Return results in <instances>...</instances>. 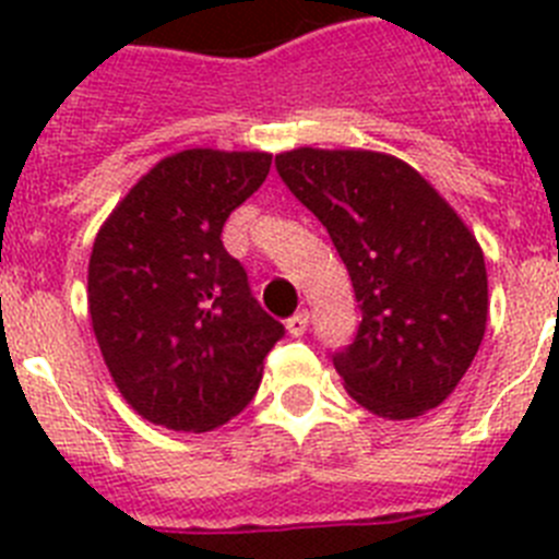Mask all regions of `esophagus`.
Listing matches in <instances>:
<instances>
[{
	"instance_id": "esophagus-1",
	"label": "esophagus",
	"mask_w": 559,
	"mask_h": 559,
	"mask_svg": "<svg viewBox=\"0 0 559 559\" xmlns=\"http://www.w3.org/2000/svg\"><path fill=\"white\" fill-rule=\"evenodd\" d=\"M308 324H310V313L308 310H299V313H294L288 319V333L294 335V338H299V335H305Z\"/></svg>"
}]
</instances>
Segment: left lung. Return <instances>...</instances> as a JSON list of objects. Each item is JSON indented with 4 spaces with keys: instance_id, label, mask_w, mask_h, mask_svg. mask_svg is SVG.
Returning a JSON list of instances; mask_svg holds the SVG:
<instances>
[{
    "instance_id": "1",
    "label": "left lung",
    "mask_w": 559,
    "mask_h": 559,
    "mask_svg": "<svg viewBox=\"0 0 559 559\" xmlns=\"http://www.w3.org/2000/svg\"><path fill=\"white\" fill-rule=\"evenodd\" d=\"M276 170L322 221L353 280L358 333L333 353L347 392L389 419L437 408L487 328L476 237L414 167L386 153L296 147L276 156Z\"/></svg>"
}]
</instances>
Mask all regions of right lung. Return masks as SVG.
<instances>
[{"label":"right lung","mask_w":559,"mask_h":559,"mask_svg":"<svg viewBox=\"0 0 559 559\" xmlns=\"http://www.w3.org/2000/svg\"><path fill=\"white\" fill-rule=\"evenodd\" d=\"M269 170L271 153L181 151L145 173L97 231L92 328L120 394L153 426H224L249 406L285 335L221 240Z\"/></svg>","instance_id":"obj_1"}]
</instances>
